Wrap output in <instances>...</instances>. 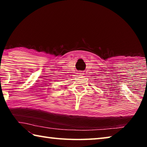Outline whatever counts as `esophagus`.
I'll return each instance as SVG.
<instances>
[{
	"instance_id": "esophagus-1",
	"label": "esophagus",
	"mask_w": 147,
	"mask_h": 147,
	"mask_svg": "<svg viewBox=\"0 0 147 147\" xmlns=\"http://www.w3.org/2000/svg\"><path fill=\"white\" fill-rule=\"evenodd\" d=\"M78 74H79V76H84V72H83V71H80Z\"/></svg>"
}]
</instances>
